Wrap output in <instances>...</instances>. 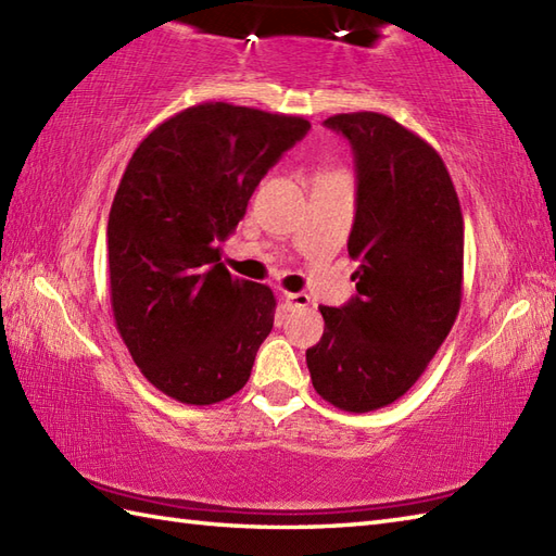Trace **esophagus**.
Listing matches in <instances>:
<instances>
[{
  "mask_svg": "<svg viewBox=\"0 0 556 556\" xmlns=\"http://www.w3.org/2000/svg\"><path fill=\"white\" fill-rule=\"evenodd\" d=\"M281 301H285L287 311H299V308H305V305L311 303V296H308V293H289V291H285V293H281Z\"/></svg>",
  "mask_w": 556,
  "mask_h": 556,
  "instance_id": "1",
  "label": "esophagus"
}]
</instances>
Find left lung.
I'll use <instances>...</instances> for the list:
<instances>
[{"mask_svg":"<svg viewBox=\"0 0 556 556\" xmlns=\"http://www.w3.org/2000/svg\"><path fill=\"white\" fill-rule=\"evenodd\" d=\"M356 162V219L349 255L356 296L320 305L323 339L305 351L315 392L368 413L416 384L460 308L464 215L442 157L377 112L334 114Z\"/></svg>","mask_w":556,"mask_h":556,"instance_id":"left-lung-1","label":"left lung"}]
</instances>
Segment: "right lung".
Instances as JSON below:
<instances>
[{
  "label": "right lung",
  "mask_w": 556,
  "mask_h": 556,
  "mask_svg": "<svg viewBox=\"0 0 556 556\" xmlns=\"http://www.w3.org/2000/svg\"><path fill=\"white\" fill-rule=\"evenodd\" d=\"M308 128L205 102L160 124L126 164L108 222L114 320L146 380L181 404L233 396L271 332L275 293L231 277L219 245Z\"/></svg>",
  "instance_id": "right-lung-1"
}]
</instances>
